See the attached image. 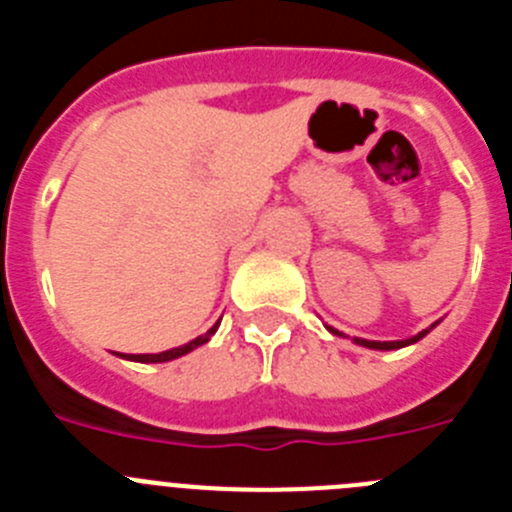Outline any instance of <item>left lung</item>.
Returning a JSON list of instances; mask_svg holds the SVG:
<instances>
[{"mask_svg": "<svg viewBox=\"0 0 512 512\" xmlns=\"http://www.w3.org/2000/svg\"><path fill=\"white\" fill-rule=\"evenodd\" d=\"M330 333H336V336H341V333H338V330H333V328H330ZM425 333H428V330H420L418 336L408 338V341H366V338H354V341L359 343V346H366V348H379V351H392V348H402V346H410V343L420 341V338H423Z\"/></svg>", "mask_w": 512, "mask_h": 512, "instance_id": "left-lung-1", "label": "left lung"}]
</instances>
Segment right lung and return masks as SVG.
<instances>
[{
  "label": "right lung",
  "instance_id": "1",
  "mask_svg": "<svg viewBox=\"0 0 512 512\" xmlns=\"http://www.w3.org/2000/svg\"><path fill=\"white\" fill-rule=\"evenodd\" d=\"M215 330H217V323L212 325L210 330H207L205 336H197V338H194V341L184 343V346H179V348H171V351H161V354H128V356H125V359H130V361H143V364H158V361L179 359V356L189 354L192 348H197V346H202V343L210 341V336H212V333H215Z\"/></svg>",
  "mask_w": 512,
  "mask_h": 512
}]
</instances>
